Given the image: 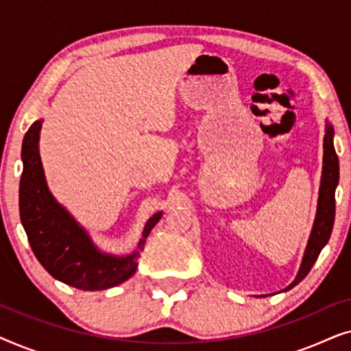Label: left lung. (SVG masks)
I'll return each mask as SVG.
<instances>
[{
	"label": "left lung",
	"mask_w": 351,
	"mask_h": 351,
	"mask_svg": "<svg viewBox=\"0 0 351 351\" xmlns=\"http://www.w3.org/2000/svg\"><path fill=\"white\" fill-rule=\"evenodd\" d=\"M334 129L332 126L326 128L324 136V166H323V177H321V186H319V199H318V213H316L315 225L311 230V237L306 246L304 262H302L300 271L297 275L295 281L287 287H294L295 285L304 280L308 275L311 267L318 258L321 249L326 246L329 241L330 232L334 227V217H335V186L339 184V158L335 153L334 143Z\"/></svg>",
	"instance_id": "obj_1"
}]
</instances>
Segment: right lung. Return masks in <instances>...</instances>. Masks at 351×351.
<instances>
[{
	"label": "right lung",
	"mask_w": 351,
	"mask_h": 351,
	"mask_svg": "<svg viewBox=\"0 0 351 351\" xmlns=\"http://www.w3.org/2000/svg\"><path fill=\"white\" fill-rule=\"evenodd\" d=\"M41 124V119L33 123L23 137V171L19 186V210L33 254L51 276L76 289L102 291L129 280L137 268L138 252L161 213L147 222L138 251L123 258L99 252L84 230L47 190L38 153Z\"/></svg>",
	"instance_id": "right-lung-1"
}]
</instances>
